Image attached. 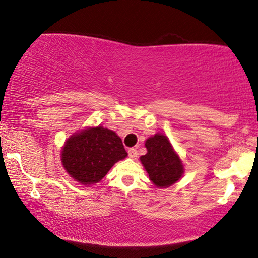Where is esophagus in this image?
Here are the masks:
<instances>
[{
	"label": "esophagus",
	"instance_id": "obj_1",
	"mask_svg": "<svg viewBox=\"0 0 258 258\" xmlns=\"http://www.w3.org/2000/svg\"><path fill=\"white\" fill-rule=\"evenodd\" d=\"M128 157H130V158H132V159L137 158V157H138L137 149H134V148H131V149H128Z\"/></svg>",
	"mask_w": 258,
	"mask_h": 258
}]
</instances>
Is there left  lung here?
<instances>
[{"label":"left lung","instance_id":"obj_1","mask_svg":"<svg viewBox=\"0 0 258 258\" xmlns=\"http://www.w3.org/2000/svg\"><path fill=\"white\" fill-rule=\"evenodd\" d=\"M145 146L148 152L140 160L155 185L167 187L180 180L183 174L182 161L165 135L156 134L147 140Z\"/></svg>","mask_w":258,"mask_h":258}]
</instances>
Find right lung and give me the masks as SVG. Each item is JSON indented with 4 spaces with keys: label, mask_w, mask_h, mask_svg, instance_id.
<instances>
[{
    "label": "right lung",
    "mask_w": 258,
    "mask_h": 258,
    "mask_svg": "<svg viewBox=\"0 0 258 258\" xmlns=\"http://www.w3.org/2000/svg\"><path fill=\"white\" fill-rule=\"evenodd\" d=\"M126 156L118 135L98 126L69 138L61 152V161L69 175L86 185L98 183L113 164Z\"/></svg>",
    "instance_id": "right-lung-1"
}]
</instances>
